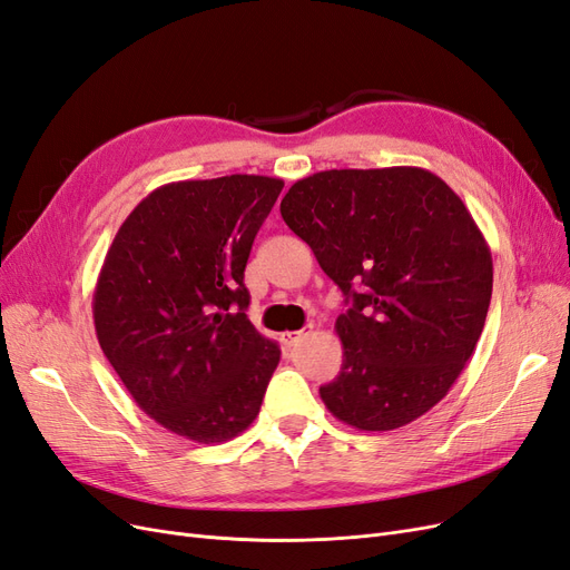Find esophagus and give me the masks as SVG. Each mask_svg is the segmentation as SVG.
<instances>
[{
  "label": "esophagus",
  "instance_id": "obj_1",
  "mask_svg": "<svg viewBox=\"0 0 570 570\" xmlns=\"http://www.w3.org/2000/svg\"><path fill=\"white\" fill-rule=\"evenodd\" d=\"M312 327H314V325L308 323V325H304V327H302V331L285 333V335H283V344H285V347H289V350H292V347H297V342H299L302 337H306L308 333H312Z\"/></svg>",
  "mask_w": 570,
  "mask_h": 570
}]
</instances>
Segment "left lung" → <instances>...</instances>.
I'll return each mask as SVG.
<instances>
[{"label": "left lung", "instance_id": "left-lung-1", "mask_svg": "<svg viewBox=\"0 0 570 570\" xmlns=\"http://www.w3.org/2000/svg\"><path fill=\"white\" fill-rule=\"evenodd\" d=\"M350 308L342 368L321 400L366 433L402 428L450 392L492 297V254L454 189L419 166L333 168L281 202Z\"/></svg>", "mask_w": 570, "mask_h": 570}]
</instances>
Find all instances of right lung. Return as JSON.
Segmentation results:
<instances>
[{"label": "right lung", "mask_w": 570, "mask_h": 570, "mask_svg": "<svg viewBox=\"0 0 570 570\" xmlns=\"http://www.w3.org/2000/svg\"><path fill=\"white\" fill-rule=\"evenodd\" d=\"M281 178L168 183L118 228L99 271V347L170 433L228 442L258 416L281 350L247 318L245 266Z\"/></svg>", "instance_id": "add662e5"}]
</instances>
